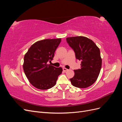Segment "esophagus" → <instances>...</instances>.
<instances>
[{"instance_id": "esophagus-1", "label": "esophagus", "mask_w": 122, "mask_h": 122, "mask_svg": "<svg viewBox=\"0 0 122 122\" xmlns=\"http://www.w3.org/2000/svg\"><path fill=\"white\" fill-rule=\"evenodd\" d=\"M63 69V71H64V72H67V71H68V69H66V68H64L63 69Z\"/></svg>"}]
</instances>
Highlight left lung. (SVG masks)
<instances>
[{
	"instance_id": "1",
	"label": "left lung",
	"mask_w": 122,
	"mask_h": 122,
	"mask_svg": "<svg viewBox=\"0 0 122 122\" xmlns=\"http://www.w3.org/2000/svg\"><path fill=\"white\" fill-rule=\"evenodd\" d=\"M73 49L77 60L81 61V68L74 70V76L70 80L73 86L86 88L95 83L102 66L100 51L95 43L86 37L73 36L66 39Z\"/></svg>"
}]
</instances>
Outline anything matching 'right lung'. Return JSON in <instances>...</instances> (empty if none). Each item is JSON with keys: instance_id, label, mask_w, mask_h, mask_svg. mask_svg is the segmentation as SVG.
Listing matches in <instances>:
<instances>
[{"instance_id": "add662e5", "label": "right lung", "mask_w": 122, "mask_h": 122, "mask_svg": "<svg viewBox=\"0 0 122 122\" xmlns=\"http://www.w3.org/2000/svg\"><path fill=\"white\" fill-rule=\"evenodd\" d=\"M61 39L39 41L31 46L24 55L23 65L25 74L33 86L40 90L54 86L62 69L47 64L54 57Z\"/></svg>"}]
</instances>
